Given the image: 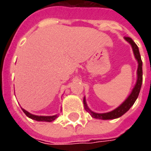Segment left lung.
<instances>
[{
  "label": "left lung",
  "instance_id": "1",
  "mask_svg": "<svg viewBox=\"0 0 151 151\" xmlns=\"http://www.w3.org/2000/svg\"><path fill=\"white\" fill-rule=\"evenodd\" d=\"M124 40H126L127 42L129 43L131 47H132L134 57H135V59L137 61L136 83H135V85L133 86V90H132V91L129 94V95L127 97L126 99L120 106H118L116 108H115L112 111L105 112V113H97V112L91 111L88 108L87 104H86V97H84V99H83V104H84L85 109L88 111L90 115L93 118L99 119V120H113V119L119 118V117L123 116L124 114L129 110L130 108L133 106V104L135 103L136 99L138 97V95H139L140 90H141L142 84V59H141L138 47L137 46L136 43L133 42V40L129 37H124Z\"/></svg>",
  "mask_w": 151,
  "mask_h": 151
}]
</instances>
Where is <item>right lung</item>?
Listing matches in <instances>:
<instances>
[{"label": "right lung", "mask_w": 151, "mask_h": 151, "mask_svg": "<svg viewBox=\"0 0 151 151\" xmlns=\"http://www.w3.org/2000/svg\"><path fill=\"white\" fill-rule=\"evenodd\" d=\"M22 111L24 112L26 115H27V116H28L29 118H31L32 120H37V121H46V122H52L53 120H55L57 118V117L59 116H58V114H56V115H54V116H36V115H33V114L30 113L29 111H26L25 109L23 108H22Z\"/></svg>", "instance_id": "right-lung-1"}]
</instances>
